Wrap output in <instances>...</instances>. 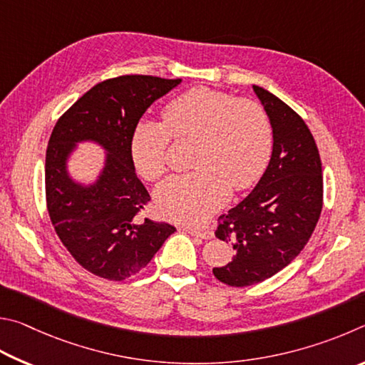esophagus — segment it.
Instances as JSON below:
<instances>
[{"instance_id": "34e87169", "label": "esophagus", "mask_w": 365, "mask_h": 365, "mask_svg": "<svg viewBox=\"0 0 365 365\" xmlns=\"http://www.w3.org/2000/svg\"><path fill=\"white\" fill-rule=\"evenodd\" d=\"M187 232L190 235H194V237H199V239H203V240L213 239L212 229H187Z\"/></svg>"}]
</instances>
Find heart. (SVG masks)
Returning a JSON list of instances; mask_svg holds the SVG:
<instances>
[{
    "instance_id": "heart-1",
    "label": "heart",
    "mask_w": 365,
    "mask_h": 365,
    "mask_svg": "<svg viewBox=\"0 0 365 365\" xmlns=\"http://www.w3.org/2000/svg\"><path fill=\"white\" fill-rule=\"evenodd\" d=\"M162 118L163 123L143 120L134 128L131 157L139 175L147 181L165 175L171 138L194 140L190 165L197 168L158 186L157 207L166 218L200 225L229 190L253 186L269 163L272 126L258 102L194 88L166 102Z\"/></svg>"
}]
</instances>
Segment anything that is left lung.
Wrapping results in <instances>:
<instances>
[{"label":"left lung","instance_id":"left-lung-1","mask_svg":"<svg viewBox=\"0 0 365 365\" xmlns=\"http://www.w3.org/2000/svg\"><path fill=\"white\" fill-rule=\"evenodd\" d=\"M272 125V155L264 175L237 207L218 218L215 235L234 248L213 267L229 287L263 282L295 259L314 232L324 203L322 163L304 120L264 88L253 86Z\"/></svg>","mask_w":365,"mask_h":365}]
</instances>
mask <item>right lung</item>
<instances>
[{"label": "right lung", "mask_w": 365, "mask_h": 365, "mask_svg": "<svg viewBox=\"0 0 365 365\" xmlns=\"http://www.w3.org/2000/svg\"><path fill=\"white\" fill-rule=\"evenodd\" d=\"M181 78L121 75L101 81L57 120L51 133L44 189L57 237L81 267L107 280H125L149 264L176 231L138 215L150 195L134 171L131 136L155 99ZM96 140L109 152L98 182L83 188L68 178L65 162L75 142Z\"/></svg>", "instance_id": "right-lung-1"}]
</instances>
